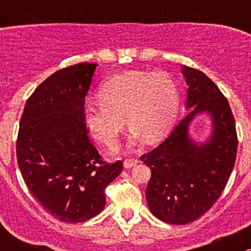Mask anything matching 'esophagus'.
<instances>
[{"mask_svg":"<svg viewBox=\"0 0 251 251\" xmlns=\"http://www.w3.org/2000/svg\"><path fill=\"white\" fill-rule=\"evenodd\" d=\"M136 164H138V159H125V161H124V166H125L126 169H130L132 168V166H135Z\"/></svg>","mask_w":251,"mask_h":251,"instance_id":"obj_1","label":"esophagus"}]
</instances>
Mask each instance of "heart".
I'll return each instance as SVG.
<instances>
[{"instance_id": "obj_1", "label": "heart", "mask_w": 251, "mask_h": 251, "mask_svg": "<svg viewBox=\"0 0 251 251\" xmlns=\"http://www.w3.org/2000/svg\"><path fill=\"white\" fill-rule=\"evenodd\" d=\"M100 104L83 107V123L97 141L115 143L126 123L131 128L130 144L146 136L163 137L173 125L179 103L178 85L169 73L133 72L115 75L98 91Z\"/></svg>"}]
</instances>
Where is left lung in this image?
Wrapping results in <instances>:
<instances>
[{
  "instance_id": "obj_1",
  "label": "left lung",
  "mask_w": 251,
  "mask_h": 251,
  "mask_svg": "<svg viewBox=\"0 0 251 251\" xmlns=\"http://www.w3.org/2000/svg\"><path fill=\"white\" fill-rule=\"evenodd\" d=\"M188 85L187 109L168 138L141 156L151 170L146 198L151 214L170 225L196 221L224 192L237 155L235 123L227 98L201 70L183 65ZM209 112L213 132L207 142L196 144L188 135L189 123Z\"/></svg>"
}]
</instances>
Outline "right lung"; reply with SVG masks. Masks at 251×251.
<instances>
[{
	"label": "right lung",
	"instance_id": "right-lung-1",
	"mask_svg": "<svg viewBox=\"0 0 251 251\" xmlns=\"http://www.w3.org/2000/svg\"><path fill=\"white\" fill-rule=\"evenodd\" d=\"M96 63H78L47 77L25 103L17 160L31 196L63 222H83L105 206L104 191L123 161H103L83 123Z\"/></svg>",
	"mask_w": 251,
	"mask_h": 251
}]
</instances>
